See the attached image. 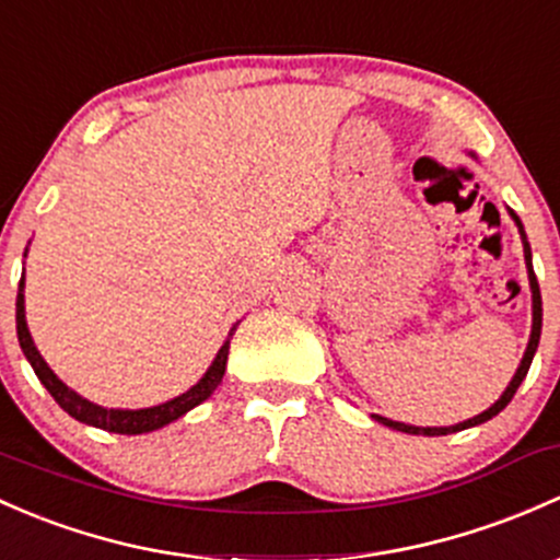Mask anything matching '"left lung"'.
<instances>
[{
	"label": "left lung",
	"mask_w": 560,
	"mask_h": 560,
	"mask_svg": "<svg viewBox=\"0 0 560 560\" xmlns=\"http://www.w3.org/2000/svg\"><path fill=\"white\" fill-rule=\"evenodd\" d=\"M469 158H475V152H469ZM478 161V158H475ZM510 217L515 220L517 225V233H521V241H523V257H526V270H528V287H532V335H528V346L526 351H523V359L521 364H517L513 381H510L508 388L502 392V397L497 399V402L491 405L488 410H482V413L472 416V419L462 421V423H453V427H413V423H402V421H392V419H384V416L373 413V419L378 423H384L388 429H397V432H405V434H427V438H440V434H451V432H462V429H469V427H478V423H486L491 421L493 416L502 413L504 408L510 405V399L515 397L517 386L523 384V378H526L528 368H532V359L537 354V346H539V335H542V295H539V284H537V276H534V265H532V246H528V238H526V231H523V222L521 217L515 214L513 209H508Z\"/></svg>",
	"instance_id": "left-lung-1"
}]
</instances>
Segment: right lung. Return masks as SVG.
Instances as JSON below:
<instances>
[{
	"mask_svg": "<svg viewBox=\"0 0 560 560\" xmlns=\"http://www.w3.org/2000/svg\"><path fill=\"white\" fill-rule=\"evenodd\" d=\"M26 252H23V257H26ZM23 287H26V284H23V279H21V284H18V300H15L18 343H21L23 354H26L28 364L34 368V373H37L39 384H43L47 392H50V397L56 399V402L61 405V408L67 410L69 416H72V419L88 423V427L107 429V432H115V434L155 432V429H161V427H166V423L182 419L187 410H192L196 405H201L203 399H209L211 392H214V388L222 384V375H225V364H228V351H231V338H233L235 327H238V322H235V325L231 327L225 343L220 346V351H217L214 362L209 364V370L203 373V378L198 381L196 386L187 388L185 394L168 399V402L152 405V408H139V410L102 408V405H96V402H91V399L80 397L74 388H69L67 384H63V381L58 378L56 373H52L50 364L45 362L43 354L37 351V346H34V340H32V332H28V325H26V300H23Z\"/></svg>",
	"mask_w": 560,
	"mask_h": 560,
	"instance_id": "add662e5",
	"label": "right lung"
}]
</instances>
